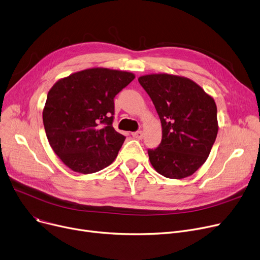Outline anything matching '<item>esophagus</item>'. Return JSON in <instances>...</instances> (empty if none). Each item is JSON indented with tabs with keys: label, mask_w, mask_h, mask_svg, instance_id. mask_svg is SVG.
<instances>
[{
	"label": "esophagus",
	"mask_w": 260,
	"mask_h": 260,
	"mask_svg": "<svg viewBox=\"0 0 260 260\" xmlns=\"http://www.w3.org/2000/svg\"><path fill=\"white\" fill-rule=\"evenodd\" d=\"M132 136L135 137V139H137V140H142L144 136V133H143V131H136V132L132 133Z\"/></svg>",
	"instance_id": "esophagus-1"
}]
</instances>
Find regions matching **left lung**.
Returning <instances> with one entry per match:
<instances>
[{"label":"left lung","mask_w":260,"mask_h":260,"mask_svg":"<svg viewBox=\"0 0 260 260\" xmlns=\"http://www.w3.org/2000/svg\"><path fill=\"white\" fill-rule=\"evenodd\" d=\"M161 123V142L148 149L151 165L167 178L192 175L207 160L217 132L216 104L193 81L167 73L139 79Z\"/></svg>","instance_id":"8db88e82"}]
</instances>
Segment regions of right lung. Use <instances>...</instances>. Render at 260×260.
I'll return each mask as SVG.
<instances>
[{"label":"right lung","instance_id":"add662e5","mask_svg":"<svg viewBox=\"0 0 260 260\" xmlns=\"http://www.w3.org/2000/svg\"><path fill=\"white\" fill-rule=\"evenodd\" d=\"M134 74L91 68L57 81L43 110L48 142L74 172L94 173L116 158L126 137L112 126L114 98Z\"/></svg>","mask_w":260,"mask_h":260}]
</instances>
